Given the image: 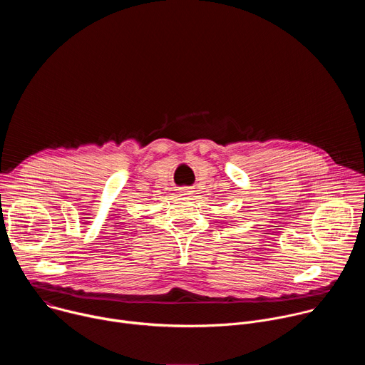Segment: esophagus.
<instances>
[{
    "instance_id": "34e87169",
    "label": "esophagus",
    "mask_w": 365,
    "mask_h": 365,
    "mask_svg": "<svg viewBox=\"0 0 365 365\" xmlns=\"http://www.w3.org/2000/svg\"><path fill=\"white\" fill-rule=\"evenodd\" d=\"M180 192H182V193H183V195H187V193H189V192H190V190H189V189H187V187H182V189H180Z\"/></svg>"
}]
</instances>
